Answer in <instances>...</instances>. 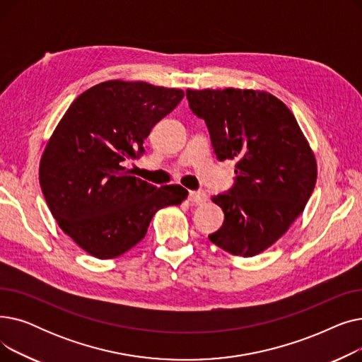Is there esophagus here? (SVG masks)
Listing matches in <instances>:
<instances>
[{"label": "esophagus", "instance_id": "esophagus-1", "mask_svg": "<svg viewBox=\"0 0 362 362\" xmlns=\"http://www.w3.org/2000/svg\"><path fill=\"white\" fill-rule=\"evenodd\" d=\"M189 201H191L192 204H197V205H201L206 201V194L205 192H201V191H191L189 192Z\"/></svg>", "mask_w": 362, "mask_h": 362}]
</instances>
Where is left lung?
Here are the masks:
<instances>
[{
	"instance_id": "obj_1",
	"label": "left lung",
	"mask_w": 362,
	"mask_h": 362,
	"mask_svg": "<svg viewBox=\"0 0 362 362\" xmlns=\"http://www.w3.org/2000/svg\"><path fill=\"white\" fill-rule=\"evenodd\" d=\"M220 161L236 160V183L211 199L223 213L210 240L239 257L276 243L302 214L317 182V160L292 111L258 89H187Z\"/></svg>"
}]
</instances>
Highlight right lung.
Returning <instances> with one entry per match:
<instances>
[{"label":"right lung","mask_w":362,"mask_h":362,"mask_svg":"<svg viewBox=\"0 0 362 362\" xmlns=\"http://www.w3.org/2000/svg\"><path fill=\"white\" fill-rule=\"evenodd\" d=\"M183 95L107 81L81 93L52 132L40 163L42 194L60 229L89 255L120 257L145 238L158 210L187 198L179 185L156 187L124 167Z\"/></svg>","instance_id":"1"}]
</instances>
